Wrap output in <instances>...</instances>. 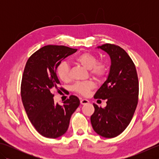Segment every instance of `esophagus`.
Wrapping results in <instances>:
<instances>
[{"mask_svg":"<svg viewBox=\"0 0 159 159\" xmlns=\"http://www.w3.org/2000/svg\"><path fill=\"white\" fill-rule=\"evenodd\" d=\"M89 100H87L86 99H81L80 100V104H83V105H84V104H89Z\"/></svg>","mask_w":159,"mask_h":159,"instance_id":"34e87169","label":"esophagus"}]
</instances>
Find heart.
<instances>
[{
	"label": "heart",
	"instance_id": "obj_1",
	"mask_svg": "<svg viewBox=\"0 0 159 159\" xmlns=\"http://www.w3.org/2000/svg\"><path fill=\"white\" fill-rule=\"evenodd\" d=\"M74 61L89 70L91 75L97 79H101L106 73L107 67L103 62L98 61L96 55L89 52H84L76 56ZM57 74L62 81H67L70 79V66L66 61L61 63L57 68ZM95 85L92 81L77 82L73 86L74 92L82 96H88Z\"/></svg>",
	"mask_w": 159,
	"mask_h": 159
}]
</instances>
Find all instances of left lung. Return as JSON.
I'll list each match as a JSON object with an SVG mask.
<instances>
[{
  "label": "left lung",
  "mask_w": 159,
  "mask_h": 159,
  "mask_svg": "<svg viewBox=\"0 0 159 159\" xmlns=\"http://www.w3.org/2000/svg\"><path fill=\"white\" fill-rule=\"evenodd\" d=\"M98 48L111 58L107 79L94 95L96 99H107V106L93 104L91 123L94 131L105 138L116 137L126 129L133 118L138 102L139 81L131 58L120 46L106 43Z\"/></svg>",
  "instance_id": "obj_1"
}]
</instances>
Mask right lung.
<instances>
[{
  "label": "right lung",
  "mask_w": 159,
  "mask_h": 159,
  "mask_svg": "<svg viewBox=\"0 0 159 159\" xmlns=\"http://www.w3.org/2000/svg\"><path fill=\"white\" fill-rule=\"evenodd\" d=\"M76 50L64 46H45L26 63L21 83L22 103L33 126L45 137L56 139L65 134L71 116L80 104L73 95L62 106L55 104L52 93L53 90H63L59 87L57 69L62 60Z\"/></svg>",
  "instance_id": "right-lung-1"
}]
</instances>
